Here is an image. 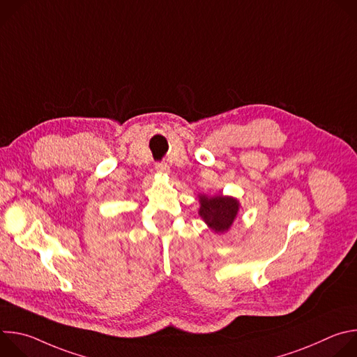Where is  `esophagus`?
Returning <instances> with one entry per match:
<instances>
[{
    "label": "esophagus",
    "mask_w": 357,
    "mask_h": 357,
    "mask_svg": "<svg viewBox=\"0 0 357 357\" xmlns=\"http://www.w3.org/2000/svg\"><path fill=\"white\" fill-rule=\"evenodd\" d=\"M155 171L158 174H169V167L167 162H158L155 164Z\"/></svg>",
    "instance_id": "esophagus-1"
}]
</instances>
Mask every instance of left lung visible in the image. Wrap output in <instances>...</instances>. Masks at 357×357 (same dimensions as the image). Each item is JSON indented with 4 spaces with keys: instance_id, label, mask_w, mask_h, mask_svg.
<instances>
[{
    "instance_id": "8db88e82",
    "label": "left lung",
    "mask_w": 357,
    "mask_h": 357,
    "mask_svg": "<svg viewBox=\"0 0 357 357\" xmlns=\"http://www.w3.org/2000/svg\"><path fill=\"white\" fill-rule=\"evenodd\" d=\"M199 216L216 233L227 231L240 209L237 199L222 195L212 197H208L206 195H199Z\"/></svg>"
}]
</instances>
